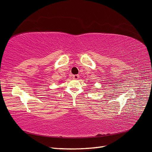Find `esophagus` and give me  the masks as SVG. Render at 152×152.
Wrapping results in <instances>:
<instances>
[{
  "label": "esophagus",
  "mask_w": 152,
  "mask_h": 152,
  "mask_svg": "<svg viewBox=\"0 0 152 152\" xmlns=\"http://www.w3.org/2000/svg\"><path fill=\"white\" fill-rule=\"evenodd\" d=\"M78 78H79V75H73V78H74V79H75V80H77Z\"/></svg>",
  "instance_id": "obj_1"
}]
</instances>
